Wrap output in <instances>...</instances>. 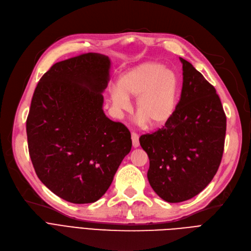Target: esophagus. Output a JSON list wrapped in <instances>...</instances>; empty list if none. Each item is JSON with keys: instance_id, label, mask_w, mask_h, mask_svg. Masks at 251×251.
Segmentation results:
<instances>
[{"instance_id": "esophagus-1", "label": "esophagus", "mask_w": 251, "mask_h": 251, "mask_svg": "<svg viewBox=\"0 0 251 251\" xmlns=\"http://www.w3.org/2000/svg\"><path fill=\"white\" fill-rule=\"evenodd\" d=\"M131 139H132L133 148H138L139 147V136L136 133L132 132L131 133Z\"/></svg>"}]
</instances>
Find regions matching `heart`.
I'll list each match as a JSON object with an SVG mask.
<instances>
[{"mask_svg":"<svg viewBox=\"0 0 251 251\" xmlns=\"http://www.w3.org/2000/svg\"><path fill=\"white\" fill-rule=\"evenodd\" d=\"M179 91V77L174 70L148 62L119 76L117 88L110 91V100L113 108L122 112L129 108L128 99L137 98L139 122L162 126L175 114Z\"/></svg>","mask_w":251,"mask_h":251,"instance_id":"obj_1","label":"heart"}]
</instances>
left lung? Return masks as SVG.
Wrapping results in <instances>:
<instances>
[{"label": "left lung", "mask_w": 251, "mask_h": 251, "mask_svg": "<svg viewBox=\"0 0 251 251\" xmlns=\"http://www.w3.org/2000/svg\"><path fill=\"white\" fill-rule=\"evenodd\" d=\"M181 98L174 116L163 128L139 138L150 159L148 179L168 202L188 201L216 175L226 135V115L215 87L180 58Z\"/></svg>", "instance_id": "obj_1"}]
</instances>
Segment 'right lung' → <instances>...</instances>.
<instances>
[{
	"label": "right lung",
	"mask_w": 251,
	"mask_h": 251,
	"mask_svg": "<svg viewBox=\"0 0 251 251\" xmlns=\"http://www.w3.org/2000/svg\"><path fill=\"white\" fill-rule=\"evenodd\" d=\"M109 57L54 64L38 81L26 120L29 155L45 185L72 203L99 201L132 147L129 130L102 110Z\"/></svg>",
	"instance_id": "obj_1"
}]
</instances>
